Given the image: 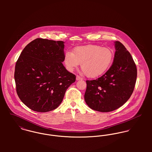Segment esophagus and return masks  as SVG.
I'll use <instances>...</instances> for the list:
<instances>
[{
  "label": "esophagus",
  "mask_w": 152,
  "mask_h": 152,
  "mask_svg": "<svg viewBox=\"0 0 152 152\" xmlns=\"http://www.w3.org/2000/svg\"><path fill=\"white\" fill-rule=\"evenodd\" d=\"M83 78H82V77H80L79 75H77V77H76V80H77V81H78V80H82Z\"/></svg>",
  "instance_id": "esophagus-1"
}]
</instances>
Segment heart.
Returning a JSON list of instances; mask_svg holds the SVG:
<instances>
[{"label": "heart", "instance_id": "obj_1", "mask_svg": "<svg viewBox=\"0 0 152 152\" xmlns=\"http://www.w3.org/2000/svg\"><path fill=\"white\" fill-rule=\"evenodd\" d=\"M114 59L113 51L98 45H86L75 47L72 53L66 51L64 62L66 69L72 72L81 64V68L89 78H97L105 74Z\"/></svg>", "mask_w": 152, "mask_h": 152}]
</instances>
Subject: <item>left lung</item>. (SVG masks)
I'll return each mask as SVG.
<instances>
[{
	"label": "left lung",
	"mask_w": 152,
	"mask_h": 152,
	"mask_svg": "<svg viewBox=\"0 0 152 152\" xmlns=\"http://www.w3.org/2000/svg\"><path fill=\"white\" fill-rule=\"evenodd\" d=\"M112 65L101 77L87 80L84 99L90 108L101 112L113 111L122 106L132 94L137 68L130 53L121 42H115Z\"/></svg>",
	"instance_id": "obj_1"
}]
</instances>
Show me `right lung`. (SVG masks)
Here are the masks:
<instances>
[{"mask_svg":"<svg viewBox=\"0 0 152 152\" xmlns=\"http://www.w3.org/2000/svg\"><path fill=\"white\" fill-rule=\"evenodd\" d=\"M64 42L36 39L22 51L15 65L16 92L31 110L46 112L62 102L67 88L75 81L74 74L63 64Z\"/></svg>","mask_w":152,"mask_h":152,"instance_id":"add662e5","label":"right lung"}]
</instances>
